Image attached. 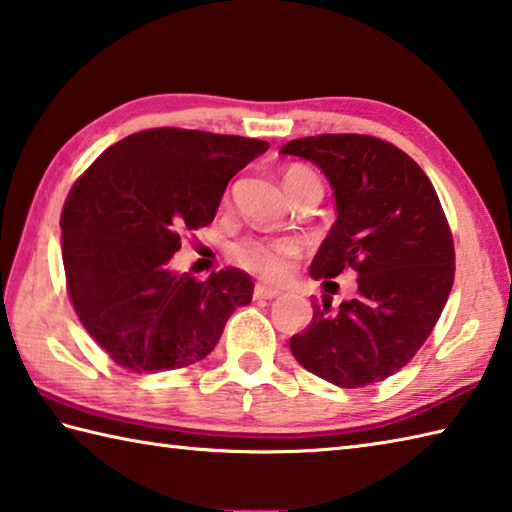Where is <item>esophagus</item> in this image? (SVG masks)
Masks as SVG:
<instances>
[{"label": "esophagus", "mask_w": 512, "mask_h": 512, "mask_svg": "<svg viewBox=\"0 0 512 512\" xmlns=\"http://www.w3.org/2000/svg\"><path fill=\"white\" fill-rule=\"evenodd\" d=\"M282 295V290L279 288H270V286H257L255 288V299H275Z\"/></svg>", "instance_id": "esophagus-1"}]
</instances>
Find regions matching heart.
Instances as JSON below:
<instances>
[{"label":"heart","instance_id":"obj_1","mask_svg":"<svg viewBox=\"0 0 512 512\" xmlns=\"http://www.w3.org/2000/svg\"><path fill=\"white\" fill-rule=\"evenodd\" d=\"M299 184H319V179L313 170L306 166H290L284 173V186L288 190ZM297 255L299 246L295 239L288 237L250 235L239 239V242H235L233 248H230V259H233L239 268L259 275L262 279H270V282L284 279Z\"/></svg>","mask_w":512,"mask_h":512}]
</instances>
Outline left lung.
<instances>
[{
    "mask_svg": "<svg viewBox=\"0 0 512 512\" xmlns=\"http://www.w3.org/2000/svg\"><path fill=\"white\" fill-rule=\"evenodd\" d=\"M279 153L313 162L333 188L337 219L310 277L357 275L353 299L315 302L290 353L339 388L382 382L422 348L453 288V235L435 188L404 150L377 137H304Z\"/></svg>",
    "mask_w": 512,
    "mask_h": 512,
    "instance_id": "obj_1",
    "label": "left lung"
}]
</instances>
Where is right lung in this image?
Returning a JSON list of instances; mask_svg holds the SVG:
<instances>
[{"label": "right lung", "mask_w": 512, "mask_h": 512, "mask_svg": "<svg viewBox=\"0 0 512 512\" xmlns=\"http://www.w3.org/2000/svg\"><path fill=\"white\" fill-rule=\"evenodd\" d=\"M262 139L153 128L99 155L70 188L62 255L70 302L117 366L159 373L213 353L253 279L224 268L197 282L170 259L184 230L215 219L239 170L264 155Z\"/></svg>", "instance_id": "add662e5"}]
</instances>
